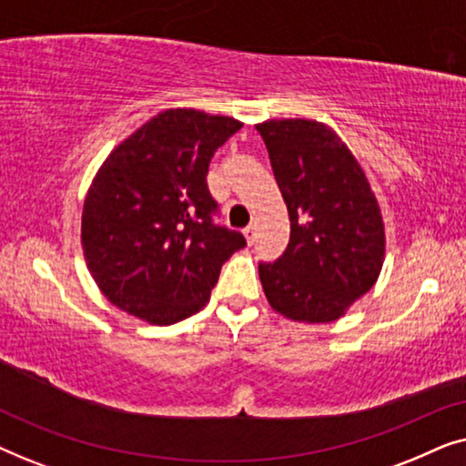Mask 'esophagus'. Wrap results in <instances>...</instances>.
Wrapping results in <instances>:
<instances>
[{
	"label": "esophagus",
	"mask_w": 466,
	"mask_h": 466,
	"mask_svg": "<svg viewBox=\"0 0 466 466\" xmlns=\"http://www.w3.org/2000/svg\"><path fill=\"white\" fill-rule=\"evenodd\" d=\"M244 238H246V241L248 244H254V238H257V227L254 225H248L246 228H244Z\"/></svg>",
	"instance_id": "esophagus-1"
}]
</instances>
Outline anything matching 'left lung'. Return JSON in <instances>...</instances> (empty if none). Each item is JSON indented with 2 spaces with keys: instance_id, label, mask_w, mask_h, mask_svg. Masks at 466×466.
I'll return each instance as SVG.
<instances>
[{
  "instance_id": "8db88e82",
  "label": "left lung",
  "mask_w": 466,
  "mask_h": 466,
  "mask_svg": "<svg viewBox=\"0 0 466 466\" xmlns=\"http://www.w3.org/2000/svg\"><path fill=\"white\" fill-rule=\"evenodd\" d=\"M289 208L290 239L258 265L267 301L295 322H333L378 282L386 257L381 209L365 169L329 125L269 118L257 125Z\"/></svg>"
}]
</instances>
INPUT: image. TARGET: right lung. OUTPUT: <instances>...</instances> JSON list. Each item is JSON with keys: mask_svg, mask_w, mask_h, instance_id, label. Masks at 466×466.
Masks as SVG:
<instances>
[{"mask_svg": "<svg viewBox=\"0 0 466 466\" xmlns=\"http://www.w3.org/2000/svg\"><path fill=\"white\" fill-rule=\"evenodd\" d=\"M238 129L233 116L171 107L101 163L85 197L80 241L112 305L157 327L206 308L222 263L246 246L244 235L212 222L206 182L214 152Z\"/></svg>", "mask_w": 466, "mask_h": 466, "instance_id": "obj_1", "label": "right lung"}]
</instances>
